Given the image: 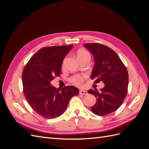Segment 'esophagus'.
<instances>
[{
  "label": "esophagus",
  "instance_id": "obj_1",
  "mask_svg": "<svg viewBox=\"0 0 149 149\" xmlns=\"http://www.w3.org/2000/svg\"><path fill=\"white\" fill-rule=\"evenodd\" d=\"M79 94H81V95H87L88 93H87V91H84V90H80Z\"/></svg>",
  "mask_w": 149,
  "mask_h": 149
}]
</instances>
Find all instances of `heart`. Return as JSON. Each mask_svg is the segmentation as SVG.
<instances>
[{
    "label": "heart",
    "instance_id": "heart-1",
    "mask_svg": "<svg viewBox=\"0 0 149 149\" xmlns=\"http://www.w3.org/2000/svg\"><path fill=\"white\" fill-rule=\"evenodd\" d=\"M90 56L89 54L87 51H86L85 49H80L77 52V58L78 60L81 59L84 57ZM85 78V76H76L71 79V82H73L74 84L76 85H80L83 81L84 79Z\"/></svg>",
    "mask_w": 149,
    "mask_h": 149
}]
</instances>
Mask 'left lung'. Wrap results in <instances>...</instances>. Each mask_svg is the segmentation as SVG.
<instances>
[{
  "label": "left lung",
  "mask_w": 149,
  "mask_h": 149,
  "mask_svg": "<svg viewBox=\"0 0 149 149\" xmlns=\"http://www.w3.org/2000/svg\"><path fill=\"white\" fill-rule=\"evenodd\" d=\"M84 47L94 57L91 79H95L94 83L100 81L104 83L100 91L88 90V93L96 98L91 111L97 116H105L118 109L127 95V70L117 53L108 47L99 43H86Z\"/></svg>",
  "instance_id": "8db88e82"
}]
</instances>
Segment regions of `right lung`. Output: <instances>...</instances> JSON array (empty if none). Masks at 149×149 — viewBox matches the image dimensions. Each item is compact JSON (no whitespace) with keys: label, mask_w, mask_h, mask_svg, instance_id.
<instances>
[{"label":"right lung","mask_w":149,"mask_h":149,"mask_svg":"<svg viewBox=\"0 0 149 149\" xmlns=\"http://www.w3.org/2000/svg\"><path fill=\"white\" fill-rule=\"evenodd\" d=\"M73 46H53L40 49L30 58L22 73L24 93L29 105L45 118L54 119L65 112L70 99L79 94L75 86L61 89L51 84L60 76L65 56Z\"/></svg>","instance_id":"add662e5"}]
</instances>
